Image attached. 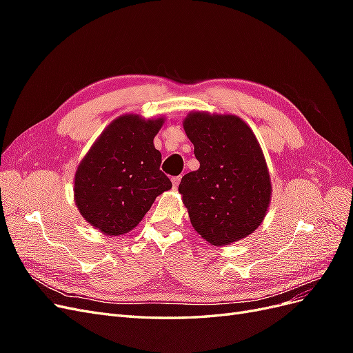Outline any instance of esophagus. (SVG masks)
<instances>
[{
  "label": "esophagus",
  "instance_id": "esophagus-1",
  "mask_svg": "<svg viewBox=\"0 0 353 353\" xmlns=\"http://www.w3.org/2000/svg\"><path fill=\"white\" fill-rule=\"evenodd\" d=\"M179 183H181V175L174 176V178H172V185H174V188H178Z\"/></svg>",
  "mask_w": 353,
  "mask_h": 353
}]
</instances>
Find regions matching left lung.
I'll use <instances>...</instances> for the list:
<instances>
[{
	"mask_svg": "<svg viewBox=\"0 0 353 353\" xmlns=\"http://www.w3.org/2000/svg\"><path fill=\"white\" fill-rule=\"evenodd\" d=\"M184 130L200 162L178 187L191 225L213 245L248 237L271 201L268 168L254 134L237 116L200 112L185 117Z\"/></svg>",
	"mask_w": 353,
	"mask_h": 353,
	"instance_id": "obj_1",
	"label": "left lung"
}]
</instances>
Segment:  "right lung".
Segmentation results:
<instances>
[{"label":"right lung","instance_id":"add662e5","mask_svg":"<svg viewBox=\"0 0 353 353\" xmlns=\"http://www.w3.org/2000/svg\"><path fill=\"white\" fill-rule=\"evenodd\" d=\"M162 123V117H117L78 166L74 201L81 215L108 236L135 228L154 199L172 187L160 170L162 154L153 144Z\"/></svg>","mask_w":353,"mask_h":353}]
</instances>
